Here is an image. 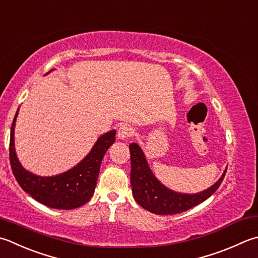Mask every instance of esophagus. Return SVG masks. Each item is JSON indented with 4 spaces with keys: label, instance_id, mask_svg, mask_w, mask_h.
I'll return each instance as SVG.
<instances>
[{
    "label": "esophagus",
    "instance_id": "34e87169",
    "mask_svg": "<svg viewBox=\"0 0 258 258\" xmlns=\"http://www.w3.org/2000/svg\"><path fill=\"white\" fill-rule=\"evenodd\" d=\"M133 135H134V130L125 124L121 125L118 130V137L120 139H128L130 137H133Z\"/></svg>",
    "mask_w": 258,
    "mask_h": 258
}]
</instances>
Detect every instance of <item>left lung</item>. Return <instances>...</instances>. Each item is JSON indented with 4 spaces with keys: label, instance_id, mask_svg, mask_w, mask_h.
<instances>
[{
    "label": "left lung",
    "instance_id": "obj_1",
    "mask_svg": "<svg viewBox=\"0 0 258 258\" xmlns=\"http://www.w3.org/2000/svg\"><path fill=\"white\" fill-rule=\"evenodd\" d=\"M129 150L131 158L130 182L134 198L140 207L155 215H176L206 201L220 186L227 172L225 171L219 181L206 191L197 194H182L165 187L154 176L142 148L137 144H130Z\"/></svg>",
    "mask_w": 258,
    "mask_h": 258
}]
</instances>
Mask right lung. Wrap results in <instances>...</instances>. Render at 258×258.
I'll list each match as a JSON object with an SVG mask.
<instances>
[{
	"label": "right lung",
	"mask_w": 258,
	"mask_h": 258,
	"mask_svg": "<svg viewBox=\"0 0 258 258\" xmlns=\"http://www.w3.org/2000/svg\"><path fill=\"white\" fill-rule=\"evenodd\" d=\"M18 111L14 115L10 136V164L19 185L35 200L53 209L71 210L89 202L96 186L102 159L114 143L115 130L100 137L90 154L70 171L51 177L36 176L21 166L14 150V125Z\"/></svg>",
	"instance_id": "add662e5"
}]
</instances>
